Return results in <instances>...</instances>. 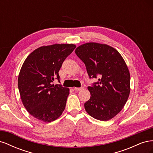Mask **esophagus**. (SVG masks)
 <instances>
[{"instance_id": "obj_1", "label": "esophagus", "mask_w": 153, "mask_h": 153, "mask_svg": "<svg viewBox=\"0 0 153 153\" xmlns=\"http://www.w3.org/2000/svg\"><path fill=\"white\" fill-rule=\"evenodd\" d=\"M84 89V87H75L74 88V89H75V91H81V90H83Z\"/></svg>"}]
</instances>
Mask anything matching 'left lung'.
Returning a JSON list of instances; mask_svg holds the SVG:
<instances>
[{"label":"left lung","mask_w":153,"mask_h":153,"mask_svg":"<svg viewBox=\"0 0 153 153\" xmlns=\"http://www.w3.org/2000/svg\"><path fill=\"white\" fill-rule=\"evenodd\" d=\"M77 56L84 62L89 78L98 82L88 87L91 98L84 104L91 117L106 121L118 114L130 92V74L121 55L105 44L87 43L77 47Z\"/></svg>","instance_id":"obj_1"}]
</instances>
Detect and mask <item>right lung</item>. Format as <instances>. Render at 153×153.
I'll return each instance as SVG.
<instances>
[{
	"label": "right lung",
	"mask_w": 153,
	"mask_h": 153,
	"mask_svg": "<svg viewBox=\"0 0 153 153\" xmlns=\"http://www.w3.org/2000/svg\"><path fill=\"white\" fill-rule=\"evenodd\" d=\"M76 48L74 44H54L36 49L26 58L18 78L21 100L26 110L39 121L50 123L65 109L69 89L52 84L57 79L64 60Z\"/></svg>",
	"instance_id": "1"
}]
</instances>
